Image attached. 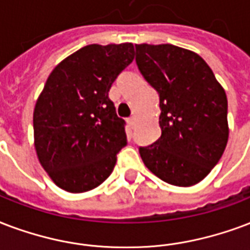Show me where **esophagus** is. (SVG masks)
I'll return each instance as SVG.
<instances>
[{"mask_svg": "<svg viewBox=\"0 0 250 250\" xmlns=\"http://www.w3.org/2000/svg\"><path fill=\"white\" fill-rule=\"evenodd\" d=\"M128 123H129V125H131V127H135V125H136V117H131L128 119Z\"/></svg>", "mask_w": 250, "mask_h": 250, "instance_id": "34e87169", "label": "esophagus"}]
</instances>
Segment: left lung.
I'll use <instances>...</instances> for the list:
<instances>
[{"instance_id":"1","label":"left lung","mask_w":250,"mask_h":250,"mask_svg":"<svg viewBox=\"0 0 250 250\" xmlns=\"http://www.w3.org/2000/svg\"><path fill=\"white\" fill-rule=\"evenodd\" d=\"M136 64L160 94L161 136L139 152L174 186H193L219 163L228 142L226 91L198 53L173 44H135Z\"/></svg>"}]
</instances>
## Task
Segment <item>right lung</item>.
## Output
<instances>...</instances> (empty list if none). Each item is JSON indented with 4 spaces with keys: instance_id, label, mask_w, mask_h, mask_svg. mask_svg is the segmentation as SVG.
<instances>
[{
    "instance_id": "1",
    "label": "right lung",
    "mask_w": 250,
    "mask_h": 250,
    "mask_svg": "<svg viewBox=\"0 0 250 250\" xmlns=\"http://www.w3.org/2000/svg\"><path fill=\"white\" fill-rule=\"evenodd\" d=\"M133 57L132 43L89 44L48 76L34 108V146L62 190L85 193L111 174L127 136L108 90Z\"/></svg>"
}]
</instances>
